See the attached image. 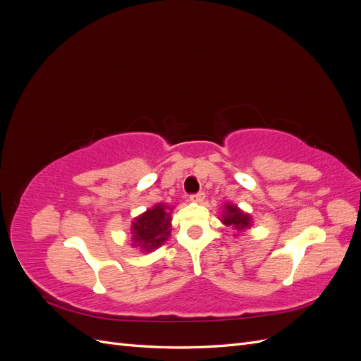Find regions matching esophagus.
<instances>
[{
    "label": "esophagus",
    "instance_id": "esophagus-1",
    "mask_svg": "<svg viewBox=\"0 0 361 361\" xmlns=\"http://www.w3.org/2000/svg\"><path fill=\"white\" fill-rule=\"evenodd\" d=\"M203 200H204V192H197V194L190 195V202H192V203H202Z\"/></svg>",
    "mask_w": 361,
    "mask_h": 361
}]
</instances>
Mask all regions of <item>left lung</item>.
<instances>
[{
    "instance_id": "1",
    "label": "left lung",
    "mask_w": 361,
    "mask_h": 361,
    "mask_svg": "<svg viewBox=\"0 0 361 361\" xmlns=\"http://www.w3.org/2000/svg\"><path fill=\"white\" fill-rule=\"evenodd\" d=\"M220 220L223 224L232 226L235 228L236 231L235 236L248 231L251 224H253V218H251V215L244 212L241 207H238L233 203H224Z\"/></svg>"
}]
</instances>
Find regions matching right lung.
<instances>
[{
	"label": "right lung",
	"mask_w": 361,
	"mask_h": 361,
	"mask_svg": "<svg viewBox=\"0 0 361 361\" xmlns=\"http://www.w3.org/2000/svg\"><path fill=\"white\" fill-rule=\"evenodd\" d=\"M174 206L157 203L134 218L130 226L133 245L143 253H150L167 241L171 232V211Z\"/></svg>",
	"instance_id": "obj_1"
}]
</instances>
